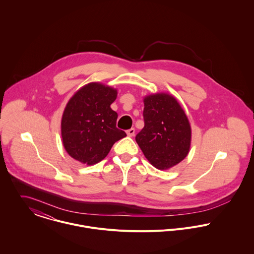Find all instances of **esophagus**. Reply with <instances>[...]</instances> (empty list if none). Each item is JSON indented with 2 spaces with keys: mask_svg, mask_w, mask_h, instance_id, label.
<instances>
[{
  "mask_svg": "<svg viewBox=\"0 0 254 254\" xmlns=\"http://www.w3.org/2000/svg\"><path fill=\"white\" fill-rule=\"evenodd\" d=\"M134 133H135V129H134L133 127H131V128H129L128 130H127V134L128 136H130V137H132V136L134 135Z\"/></svg>",
  "mask_w": 254,
  "mask_h": 254,
  "instance_id": "34e87169",
  "label": "esophagus"
}]
</instances>
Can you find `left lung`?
<instances>
[{
    "instance_id": "1",
    "label": "left lung",
    "mask_w": 254,
    "mask_h": 254,
    "mask_svg": "<svg viewBox=\"0 0 254 254\" xmlns=\"http://www.w3.org/2000/svg\"><path fill=\"white\" fill-rule=\"evenodd\" d=\"M144 127L135 140L146 159L159 170L170 169L190 152L191 128L178 100L167 93L144 98Z\"/></svg>"
}]
</instances>
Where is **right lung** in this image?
Here are the masks:
<instances>
[{"mask_svg": "<svg viewBox=\"0 0 254 254\" xmlns=\"http://www.w3.org/2000/svg\"><path fill=\"white\" fill-rule=\"evenodd\" d=\"M117 89L98 82L81 87L67 102L61 124L63 144L73 159L94 165L118 140L127 136L117 127L118 114L111 109Z\"/></svg>", "mask_w": 254, "mask_h": 254, "instance_id": "add662e5", "label": "right lung"}]
</instances>
